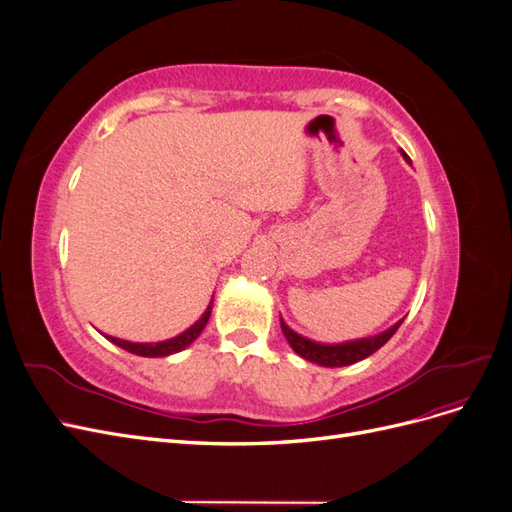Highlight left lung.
Returning a JSON list of instances; mask_svg holds the SVG:
<instances>
[{"label": "left lung", "mask_w": 512, "mask_h": 512, "mask_svg": "<svg viewBox=\"0 0 512 512\" xmlns=\"http://www.w3.org/2000/svg\"><path fill=\"white\" fill-rule=\"evenodd\" d=\"M404 158L408 160L406 153H404ZM401 322H404V320H399L395 327H391L389 331H384V333H380L376 337L359 339V342L333 344V346L316 344V342H312V339L301 337L299 333L290 331L288 324L284 320H282V331H284V335L288 339L290 348L297 352L299 356H303V359L312 361L316 365H322V367H344V365H352L356 361H363V359H367L369 354H374L378 348H382L395 335V331L401 327Z\"/></svg>", "instance_id": "1"}]
</instances>
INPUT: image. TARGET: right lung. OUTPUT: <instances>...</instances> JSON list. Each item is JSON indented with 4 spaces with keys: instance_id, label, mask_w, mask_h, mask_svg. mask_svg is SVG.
I'll return each instance as SVG.
<instances>
[{
    "instance_id": "right-lung-1",
    "label": "right lung",
    "mask_w": 512,
    "mask_h": 512,
    "mask_svg": "<svg viewBox=\"0 0 512 512\" xmlns=\"http://www.w3.org/2000/svg\"><path fill=\"white\" fill-rule=\"evenodd\" d=\"M211 307H213V301L209 303L203 318H200L198 322H194L188 331H183L181 335H177L173 339H166V342H158V344H132V342H126V339H117V337H111V335H106V339H111L113 344H117L123 350H128V352L138 354V356H149V359H156V356L175 354V352H181L183 348H188L194 342V339L200 333H203L205 324L209 322V316H211Z\"/></svg>"
}]
</instances>
